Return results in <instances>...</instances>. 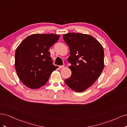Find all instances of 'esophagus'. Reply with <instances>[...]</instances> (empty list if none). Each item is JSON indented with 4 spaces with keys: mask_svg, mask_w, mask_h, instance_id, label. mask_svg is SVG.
<instances>
[{
    "mask_svg": "<svg viewBox=\"0 0 127 127\" xmlns=\"http://www.w3.org/2000/svg\"><path fill=\"white\" fill-rule=\"evenodd\" d=\"M64 67V65H62V66H59V69H62Z\"/></svg>",
    "mask_w": 127,
    "mask_h": 127,
    "instance_id": "obj_1",
    "label": "esophagus"
}]
</instances>
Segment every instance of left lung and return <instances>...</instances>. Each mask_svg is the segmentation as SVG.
Masks as SVG:
<instances>
[{
  "label": "left lung",
  "instance_id": "obj_1",
  "mask_svg": "<svg viewBox=\"0 0 127 127\" xmlns=\"http://www.w3.org/2000/svg\"><path fill=\"white\" fill-rule=\"evenodd\" d=\"M63 39L70 50L67 59L71 66L66 85L74 91L81 92L90 87L104 68V50L102 45L91 35L79 33L64 34Z\"/></svg>",
  "mask_w": 127,
  "mask_h": 127
}]
</instances>
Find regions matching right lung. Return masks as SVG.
Returning <instances> with one entry per match:
<instances>
[{
	"label": "right lung",
	"mask_w": 127,
	"mask_h": 127,
	"mask_svg": "<svg viewBox=\"0 0 127 127\" xmlns=\"http://www.w3.org/2000/svg\"><path fill=\"white\" fill-rule=\"evenodd\" d=\"M59 37L55 34H32L17 48L15 69L19 78L27 87L36 89L43 86L57 68L52 64L49 50Z\"/></svg>",
	"instance_id": "right-lung-1"
}]
</instances>
